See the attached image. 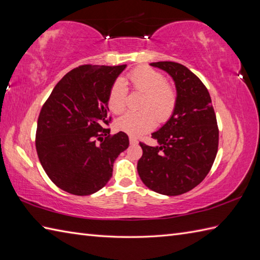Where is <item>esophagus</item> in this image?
I'll list each match as a JSON object with an SVG mask.
<instances>
[{
	"mask_svg": "<svg viewBox=\"0 0 260 260\" xmlns=\"http://www.w3.org/2000/svg\"><path fill=\"white\" fill-rule=\"evenodd\" d=\"M129 143L132 145H136V144H139V141H137L136 139H134V137H129Z\"/></svg>",
	"mask_w": 260,
	"mask_h": 260,
	"instance_id": "esophagus-1",
	"label": "esophagus"
}]
</instances>
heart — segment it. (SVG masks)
<instances>
[{
  "mask_svg": "<svg viewBox=\"0 0 260 260\" xmlns=\"http://www.w3.org/2000/svg\"><path fill=\"white\" fill-rule=\"evenodd\" d=\"M132 90L143 93L140 105L142 112L126 114L116 120L115 127L131 136H140L150 132L158 123L171 118L178 105V91L167 82L165 76L150 67H139L127 76ZM127 88L125 82L116 80L110 88L107 105L114 114H121L126 109Z\"/></svg>",
  "mask_w": 260,
  "mask_h": 260,
  "instance_id": "b5f03b06",
  "label": "heart"
}]
</instances>
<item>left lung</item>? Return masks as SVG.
Here are the masks:
<instances>
[{
	"label": "left lung",
	"mask_w": 260,
	"mask_h": 260,
	"mask_svg": "<svg viewBox=\"0 0 260 260\" xmlns=\"http://www.w3.org/2000/svg\"><path fill=\"white\" fill-rule=\"evenodd\" d=\"M151 66L172 77L178 105L168 123L152 134L159 145L140 143L143 155L137 171L148 189L180 196L200 184L212 168L219 145L217 117L207 87L185 66L172 61Z\"/></svg>",
	"instance_id": "obj_1"
}]
</instances>
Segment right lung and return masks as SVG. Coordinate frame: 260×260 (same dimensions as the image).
Listing matches in <instances>:
<instances>
[{
	"label": "right lung",
	"instance_id": "1",
	"mask_svg": "<svg viewBox=\"0 0 260 260\" xmlns=\"http://www.w3.org/2000/svg\"><path fill=\"white\" fill-rule=\"evenodd\" d=\"M126 64H82L53 88L38 118V157L54 184L89 196L107 184L113 164L129 145L124 132L110 135L107 98Z\"/></svg>",
	"mask_w": 260,
	"mask_h": 260
}]
</instances>
